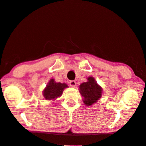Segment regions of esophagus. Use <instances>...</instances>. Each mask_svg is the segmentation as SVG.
Returning <instances> with one entry per match:
<instances>
[{
  "instance_id": "obj_1",
  "label": "esophagus",
  "mask_w": 146,
  "mask_h": 146,
  "mask_svg": "<svg viewBox=\"0 0 146 146\" xmlns=\"http://www.w3.org/2000/svg\"><path fill=\"white\" fill-rule=\"evenodd\" d=\"M69 85H70L71 87L75 88L76 86V85H77V82H76L75 80H71V81L69 82Z\"/></svg>"
}]
</instances>
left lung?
<instances>
[{
  "label": "left lung",
  "mask_w": 146,
  "mask_h": 146,
  "mask_svg": "<svg viewBox=\"0 0 146 146\" xmlns=\"http://www.w3.org/2000/svg\"><path fill=\"white\" fill-rule=\"evenodd\" d=\"M87 80V82H83L79 86V92L83 97V102L86 106H90L101 98L103 89L93 77H89Z\"/></svg>",
  "instance_id": "8db88e82"
}]
</instances>
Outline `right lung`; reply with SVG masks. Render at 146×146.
I'll return each instance as SVG.
<instances>
[{
    "label": "right lung",
    "mask_w": 146,
    "mask_h": 146,
    "mask_svg": "<svg viewBox=\"0 0 146 146\" xmlns=\"http://www.w3.org/2000/svg\"><path fill=\"white\" fill-rule=\"evenodd\" d=\"M68 87L66 83L56 82L52 78L43 90V96L46 100H55L62 96L64 90Z\"/></svg>",
    "instance_id": "add662e5"
}]
</instances>
